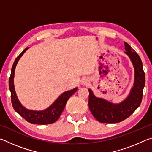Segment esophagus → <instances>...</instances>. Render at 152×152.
<instances>
[{
    "instance_id": "obj_1",
    "label": "esophagus",
    "mask_w": 152,
    "mask_h": 152,
    "mask_svg": "<svg viewBox=\"0 0 152 152\" xmlns=\"http://www.w3.org/2000/svg\"><path fill=\"white\" fill-rule=\"evenodd\" d=\"M88 82H89V79L88 78H87V77H84L82 80V84H84V85H86V84H88Z\"/></svg>"
}]
</instances>
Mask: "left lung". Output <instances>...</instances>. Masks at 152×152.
Masks as SVG:
<instances>
[{"label":"left lung","mask_w":152,"mask_h":152,"mask_svg":"<svg viewBox=\"0 0 152 152\" xmlns=\"http://www.w3.org/2000/svg\"><path fill=\"white\" fill-rule=\"evenodd\" d=\"M125 53L128 56L134 68V83L128 96L119 103H113L102 98H98L88 89V107L95 119L101 123H116L130 116L140 107L142 101L145 76L140 56L127 42H124Z\"/></svg>","instance_id":"obj_1"}]
</instances>
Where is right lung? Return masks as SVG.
<instances>
[{
  "label": "right lung",
  "instance_id": "right-lung-1",
  "mask_svg": "<svg viewBox=\"0 0 152 152\" xmlns=\"http://www.w3.org/2000/svg\"><path fill=\"white\" fill-rule=\"evenodd\" d=\"M28 49L29 48L25 49L20 53L19 56L15 59L12 66L11 76H10L9 80V86L11 93V102L12 107H13L15 111L19 113L20 116L24 118L28 122L37 125L51 124V123L56 122L59 119L64 108H65L66 104L69 98L78 90V87L63 92L50 107L44 110H30L23 106V104L20 103L19 99H18L16 92H15L14 86V76L15 68H16L18 61Z\"/></svg>",
  "mask_w": 152,
  "mask_h": 152
}]
</instances>
